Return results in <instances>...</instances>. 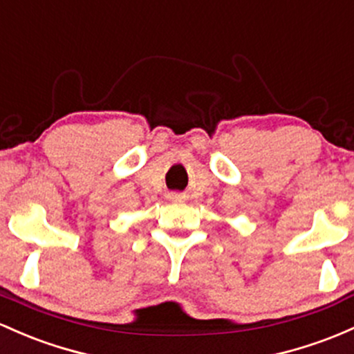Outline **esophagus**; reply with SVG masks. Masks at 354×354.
<instances>
[{
    "label": "esophagus",
    "instance_id": "obj_1",
    "mask_svg": "<svg viewBox=\"0 0 354 354\" xmlns=\"http://www.w3.org/2000/svg\"><path fill=\"white\" fill-rule=\"evenodd\" d=\"M174 196H176V195H174Z\"/></svg>",
    "mask_w": 354,
    "mask_h": 354
}]
</instances>
